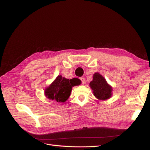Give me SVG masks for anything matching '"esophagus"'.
<instances>
[{"mask_svg": "<svg viewBox=\"0 0 150 150\" xmlns=\"http://www.w3.org/2000/svg\"><path fill=\"white\" fill-rule=\"evenodd\" d=\"M80 80L81 81V83H82V84H85V78H81Z\"/></svg>", "mask_w": 150, "mask_h": 150, "instance_id": "34e87169", "label": "esophagus"}]
</instances>
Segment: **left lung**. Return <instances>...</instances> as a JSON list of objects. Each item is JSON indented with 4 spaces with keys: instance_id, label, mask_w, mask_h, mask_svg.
Wrapping results in <instances>:
<instances>
[{
    "instance_id": "left-lung-1",
    "label": "left lung",
    "mask_w": 150,
    "mask_h": 150,
    "mask_svg": "<svg viewBox=\"0 0 150 150\" xmlns=\"http://www.w3.org/2000/svg\"><path fill=\"white\" fill-rule=\"evenodd\" d=\"M89 85L94 95L98 99L106 100L111 96L112 88L107 84L105 79L100 74L95 73L94 74L93 79Z\"/></svg>"
}]
</instances>
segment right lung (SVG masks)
Here are the masks:
<instances>
[{
    "mask_svg": "<svg viewBox=\"0 0 150 150\" xmlns=\"http://www.w3.org/2000/svg\"><path fill=\"white\" fill-rule=\"evenodd\" d=\"M78 85L73 79H68L58 76L55 81L45 91V95L49 99L57 102H65L69 98L72 86Z\"/></svg>",
    "mask_w": 150,
    "mask_h": 150,
    "instance_id": "add662e5",
    "label": "right lung"
}]
</instances>
